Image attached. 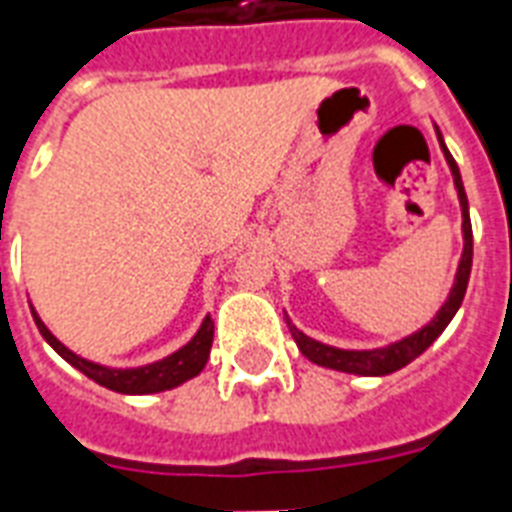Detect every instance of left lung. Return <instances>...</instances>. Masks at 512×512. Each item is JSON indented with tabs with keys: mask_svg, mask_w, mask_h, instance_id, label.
I'll list each match as a JSON object with an SVG mask.
<instances>
[{
	"mask_svg": "<svg viewBox=\"0 0 512 512\" xmlns=\"http://www.w3.org/2000/svg\"><path fill=\"white\" fill-rule=\"evenodd\" d=\"M440 139V134H438ZM443 144V139H440ZM443 152H446V161L451 166V174H454V185L459 190V204H462V230H464V252L462 263H459V271H456L454 290L448 295L446 306L440 308L438 317L432 319L427 327H421L419 333L408 335L403 341L392 343L386 349H373V351H343L333 349V346H325V343L314 341L303 335L295 325H290V333L298 343V349L303 351V357L311 362H317L322 368L341 370V373H357V376H386V373H395V370L405 368L408 362L416 360L421 351L429 349L432 341L438 338L446 325L454 319V314L459 311L464 300V292H467V282H470V268H473V225H470V212H467V193H464L462 177H459V166L451 158V152L446 150L443 144Z\"/></svg>",
	"mask_w": 512,
	"mask_h": 512,
	"instance_id": "left-lung-1",
	"label": "left lung"
}]
</instances>
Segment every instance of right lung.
I'll return each instance as SVG.
<instances>
[{
	"label": "right lung",
	"instance_id": "add662e5",
	"mask_svg": "<svg viewBox=\"0 0 512 512\" xmlns=\"http://www.w3.org/2000/svg\"><path fill=\"white\" fill-rule=\"evenodd\" d=\"M34 314V308H31ZM34 322H37L42 338L53 346V349L64 357L69 365L85 373L88 378H93L96 384L107 386L112 392H120V395H152V392H163V389H171V386H179L187 378L198 376L204 370L206 360H209V351H212V338H214V325L212 319L206 317L201 330L195 333V338L187 346H182L179 351H174L171 357L161 362H152L147 368H134V370H109L101 368V365H93V362L77 357L74 351H69L64 343H58L53 338L48 327L42 325V319L34 314Z\"/></svg>",
	"mask_w": 512,
	"mask_h": 512
}]
</instances>
